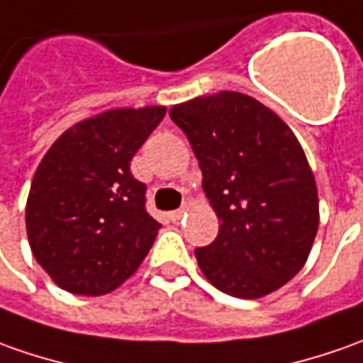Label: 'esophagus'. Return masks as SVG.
Masks as SVG:
<instances>
[{"instance_id":"1","label":"esophagus","mask_w":363,"mask_h":363,"mask_svg":"<svg viewBox=\"0 0 363 363\" xmlns=\"http://www.w3.org/2000/svg\"><path fill=\"white\" fill-rule=\"evenodd\" d=\"M186 211H189V204H184L182 208H179V211H174V213H171V218L177 223V220H181L182 216L186 214Z\"/></svg>"}]
</instances>
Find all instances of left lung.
I'll list each match as a JSON object with an SVG mask.
<instances>
[{"label": "left lung", "mask_w": 363, "mask_h": 363, "mask_svg": "<svg viewBox=\"0 0 363 363\" xmlns=\"http://www.w3.org/2000/svg\"><path fill=\"white\" fill-rule=\"evenodd\" d=\"M202 171V191L220 223L196 248L204 278L224 294L256 300L306 264L320 224L314 172L284 121L236 91L202 95L169 111Z\"/></svg>", "instance_id": "left-lung-1"}]
</instances>
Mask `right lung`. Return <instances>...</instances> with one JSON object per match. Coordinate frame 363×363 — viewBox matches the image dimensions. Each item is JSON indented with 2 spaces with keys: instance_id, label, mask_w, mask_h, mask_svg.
Masks as SVG:
<instances>
[{
  "instance_id": "add662e5",
  "label": "right lung",
  "mask_w": 363,
  "mask_h": 363,
  "mask_svg": "<svg viewBox=\"0 0 363 363\" xmlns=\"http://www.w3.org/2000/svg\"><path fill=\"white\" fill-rule=\"evenodd\" d=\"M167 107H119L69 127L39 162L26 204L27 240L63 290L103 296L139 270L161 223L130 174L135 152Z\"/></svg>"
}]
</instances>
